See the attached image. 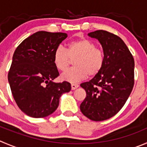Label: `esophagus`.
Masks as SVG:
<instances>
[{"label": "esophagus", "mask_w": 147, "mask_h": 147, "mask_svg": "<svg viewBox=\"0 0 147 147\" xmlns=\"http://www.w3.org/2000/svg\"><path fill=\"white\" fill-rule=\"evenodd\" d=\"M79 87V84H71V89L74 90V89H76V88Z\"/></svg>", "instance_id": "esophagus-1"}]
</instances>
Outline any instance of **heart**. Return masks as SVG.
<instances>
[{"mask_svg":"<svg viewBox=\"0 0 147 147\" xmlns=\"http://www.w3.org/2000/svg\"><path fill=\"white\" fill-rule=\"evenodd\" d=\"M74 61V68L61 75L64 81L76 83L89 76H95L102 69L105 61L103 50L97 47L95 42L87 38H82L68 43L66 50L58 47L53 55L55 67L64 71Z\"/></svg>","mask_w":147,"mask_h":147,"instance_id":"heart-1","label":"heart"}]
</instances>
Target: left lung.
<instances>
[{"label":"left lung","mask_w":147,"mask_h":147,"mask_svg":"<svg viewBox=\"0 0 147 147\" xmlns=\"http://www.w3.org/2000/svg\"><path fill=\"white\" fill-rule=\"evenodd\" d=\"M89 36L100 41L105 61L102 71L89 82L81 84L86 96L82 113L94 121H105L121 110L134 85V59L122 39L105 30Z\"/></svg>","instance_id":"obj_1"}]
</instances>
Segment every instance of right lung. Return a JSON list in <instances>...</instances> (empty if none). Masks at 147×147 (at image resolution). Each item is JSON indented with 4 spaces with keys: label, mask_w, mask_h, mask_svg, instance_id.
Segmentation results:
<instances>
[{
    "label": "right lung",
    "mask_w": 147,
    "mask_h": 147,
    "mask_svg": "<svg viewBox=\"0 0 147 147\" xmlns=\"http://www.w3.org/2000/svg\"><path fill=\"white\" fill-rule=\"evenodd\" d=\"M67 34L40 31L25 39L15 50L8 79L18 107L32 118H44L55 111L68 82L55 83L59 76L53 61L55 50Z\"/></svg>",
    "instance_id": "add662e5"
}]
</instances>
